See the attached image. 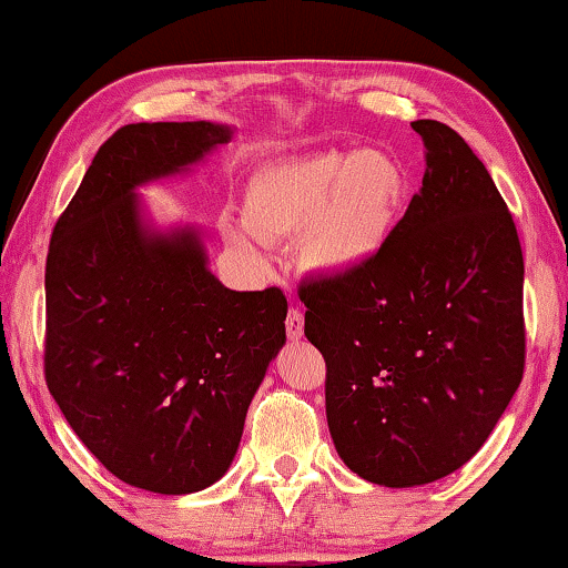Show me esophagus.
Segmentation results:
<instances>
[{
  "label": "esophagus",
  "instance_id": "obj_1",
  "mask_svg": "<svg viewBox=\"0 0 568 568\" xmlns=\"http://www.w3.org/2000/svg\"><path fill=\"white\" fill-rule=\"evenodd\" d=\"M302 333H305V315H302L300 307H290V313H286V336L294 341L302 338Z\"/></svg>",
  "mask_w": 568,
  "mask_h": 568
}]
</instances>
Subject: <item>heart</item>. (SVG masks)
Wrapping results in <instances>:
<instances>
[{
  "label": "heart",
  "mask_w": 568,
  "mask_h": 568,
  "mask_svg": "<svg viewBox=\"0 0 568 568\" xmlns=\"http://www.w3.org/2000/svg\"><path fill=\"white\" fill-rule=\"evenodd\" d=\"M406 193V170L390 152L323 150L258 170L245 214L258 237L305 235L310 266L348 274L393 237Z\"/></svg>",
  "instance_id": "b5f03b06"
}]
</instances>
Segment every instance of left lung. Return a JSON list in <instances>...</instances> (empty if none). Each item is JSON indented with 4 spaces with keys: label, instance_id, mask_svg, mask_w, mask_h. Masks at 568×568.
Returning <instances> with one entry per match:
<instances>
[{
    "label": "left lung",
    "instance_id": "8db88e82",
    "mask_svg": "<svg viewBox=\"0 0 568 568\" xmlns=\"http://www.w3.org/2000/svg\"><path fill=\"white\" fill-rule=\"evenodd\" d=\"M410 126L426 170L393 237L367 266L300 284L333 445L356 476L390 488L468 463L525 372L515 220L455 129Z\"/></svg>",
    "mask_w": 568,
    "mask_h": 568
}]
</instances>
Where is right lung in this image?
<instances>
[{
	"label": "right lung",
	"instance_id": "1",
	"mask_svg": "<svg viewBox=\"0 0 568 568\" xmlns=\"http://www.w3.org/2000/svg\"><path fill=\"white\" fill-rule=\"evenodd\" d=\"M230 142L206 121L129 123L53 224L43 375L82 445L123 484L193 494L224 476L286 341L278 286L232 292L191 230L150 235L134 189Z\"/></svg>",
	"mask_w": 568,
	"mask_h": 568
}]
</instances>
